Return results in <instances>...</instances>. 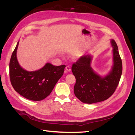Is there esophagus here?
I'll use <instances>...</instances> for the list:
<instances>
[{
  "label": "esophagus",
  "instance_id": "34e87169",
  "mask_svg": "<svg viewBox=\"0 0 135 135\" xmlns=\"http://www.w3.org/2000/svg\"><path fill=\"white\" fill-rule=\"evenodd\" d=\"M65 69H66V70L68 71H71V68L69 66H67L65 68Z\"/></svg>",
  "mask_w": 135,
  "mask_h": 135
}]
</instances>
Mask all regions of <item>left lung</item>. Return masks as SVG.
<instances>
[{"instance_id": "8db88e82", "label": "left lung", "mask_w": 135, "mask_h": 135, "mask_svg": "<svg viewBox=\"0 0 135 135\" xmlns=\"http://www.w3.org/2000/svg\"><path fill=\"white\" fill-rule=\"evenodd\" d=\"M113 47V65L107 75L101 76L91 67L93 56L84 55L73 65L71 70L75 77L74 92L82 103L93 104L107 100L111 96L119 82L122 73V62L117 44L110 40Z\"/></svg>"}]
</instances>
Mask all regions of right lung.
I'll return each instance as SVG.
<instances>
[{
  "label": "right lung",
  "mask_w": 135,
  "mask_h": 135,
  "mask_svg": "<svg viewBox=\"0 0 135 135\" xmlns=\"http://www.w3.org/2000/svg\"><path fill=\"white\" fill-rule=\"evenodd\" d=\"M19 41L9 62V75L15 90L26 99L32 101L44 99L52 91L60 78L62 76L65 65L54 66L46 63L39 70L29 71L22 68L18 63L17 51Z\"/></svg>",
  "instance_id": "right-lung-1"
}]
</instances>
